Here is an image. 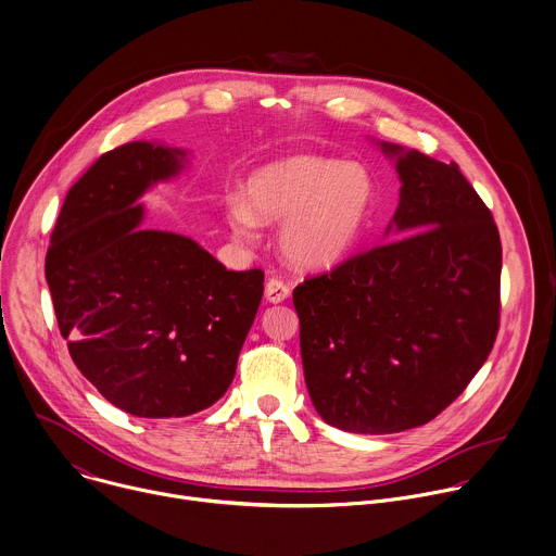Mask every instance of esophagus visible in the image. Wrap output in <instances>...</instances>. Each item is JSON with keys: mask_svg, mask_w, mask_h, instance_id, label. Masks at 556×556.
<instances>
[{"mask_svg": "<svg viewBox=\"0 0 556 556\" xmlns=\"http://www.w3.org/2000/svg\"><path fill=\"white\" fill-rule=\"evenodd\" d=\"M264 296L268 303H283L288 296H290V288L281 281V279H268L266 283V290H264Z\"/></svg>", "mask_w": 556, "mask_h": 556, "instance_id": "obj_1", "label": "esophagus"}]
</instances>
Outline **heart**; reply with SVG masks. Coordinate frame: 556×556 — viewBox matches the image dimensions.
<instances>
[{
  "instance_id": "1",
  "label": "heart",
  "mask_w": 556,
  "mask_h": 556,
  "mask_svg": "<svg viewBox=\"0 0 556 556\" xmlns=\"http://www.w3.org/2000/svg\"><path fill=\"white\" fill-rule=\"evenodd\" d=\"M374 197V180L362 165L296 154L255 169L244 185V201H229L225 216L244 242L255 240L260 223H281V255L294 268L327 270L355 249Z\"/></svg>"
}]
</instances>
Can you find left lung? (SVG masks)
I'll return each mask as SVG.
<instances>
[{
    "label": "left lung",
    "instance_id": "obj_1",
    "mask_svg": "<svg viewBox=\"0 0 556 556\" xmlns=\"http://www.w3.org/2000/svg\"><path fill=\"white\" fill-rule=\"evenodd\" d=\"M378 146L402 182L391 242L292 292L309 400L353 434L434 419L480 371L500 318V233L469 180L456 163Z\"/></svg>",
    "mask_w": 556,
    "mask_h": 556
}]
</instances>
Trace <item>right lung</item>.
I'll list each match as a JSON object with an SVG mask.
<instances>
[{"label":"right lung","instance_id":"add662e5","mask_svg":"<svg viewBox=\"0 0 556 556\" xmlns=\"http://www.w3.org/2000/svg\"><path fill=\"white\" fill-rule=\"evenodd\" d=\"M188 154L161 141L102 154L67 192L46 257L80 374L146 419L188 417L227 393L264 294L262 270H227L192 238L143 227L139 199Z\"/></svg>","mask_w":556,"mask_h":556}]
</instances>
